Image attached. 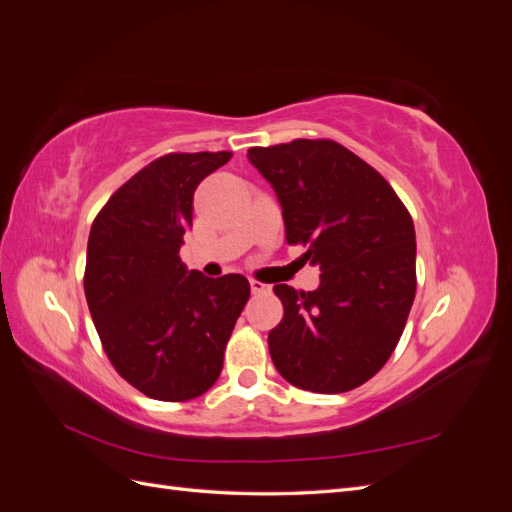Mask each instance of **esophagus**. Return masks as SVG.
I'll return each mask as SVG.
<instances>
[{
    "mask_svg": "<svg viewBox=\"0 0 512 512\" xmlns=\"http://www.w3.org/2000/svg\"><path fill=\"white\" fill-rule=\"evenodd\" d=\"M250 288H252V294H267V292H271V288L267 284H262L258 280H250Z\"/></svg>",
    "mask_w": 512,
    "mask_h": 512,
    "instance_id": "1",
    "label": "esophagus"
}]
</instances>
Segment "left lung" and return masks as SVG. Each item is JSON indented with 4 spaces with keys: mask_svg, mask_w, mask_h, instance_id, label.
<instances>
[{
    "mask_svg": "<svg viewBox=\"0 0 512 512\" xmlns=\"http://www.w3.org/2000/svg\"><path fill=\"white\" fill-rule=\"evenodd\" d=\"M282 205L286 241L320 267L312 292L275 284L284 318L269 333L273 365L312 393H346L389 361L416 292L408 209L376 168L335 141L247 149Z\"/></svg>",
    "mask_w": 512,
    "mask_h": 512,
    "instance_id": "8db88e82",
    "label": "left lung"
}]
</instances>
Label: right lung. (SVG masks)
Returning <instances> with one entry per match:
<instances>
[{
	"instance_id": "1",
	"label": "right lung",
	"mask_w": 512,
	"mask_h": 512,
	"mask_svg": "<svg viewBox=\"0 0 512 512\" xmlns=\"http://www.w3.org/2000/svg\"><path fill=\"white\" fill-rule=\"evenodd\" d=\"M230 151L168 153L108 198L91 224L85 297L117 374L160 401L207 393L224 365L235 322L250 299L239 273L188 271L179 247L192 226L198 183Z\"/></svg>"
}]
</instances>
